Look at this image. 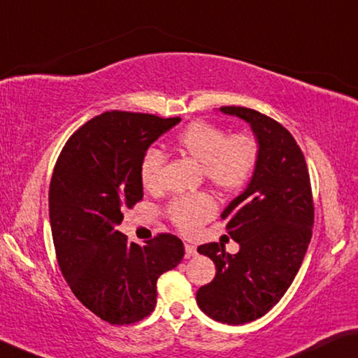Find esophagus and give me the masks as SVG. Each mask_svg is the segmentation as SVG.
<instances>
[{
	"instance_id": "esophagus-1",
	"label": "esophagus",
	"mask_w": 358,
	"mask_h": 358,
	"mask_svg": "<svg viewBox=\"0 0 358 358\" xmlns=\"http://www.w3.org/2000/svg\"><path fill=\"white\" fill-rule=\"evenodd\" d=\"M195 255H196V246L190 245V243H185V257H187V259H190V257H194Z\"/></svg>"
}]
</instances>
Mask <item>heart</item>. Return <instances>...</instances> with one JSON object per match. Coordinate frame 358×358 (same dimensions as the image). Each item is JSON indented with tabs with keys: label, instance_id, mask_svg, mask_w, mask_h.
<instances>
[{
	"label": "heart",
	"instance_id": "heart-1",
	"mask_svg": "<svg viewBox=\"0 0 358 358\" xmlns=\"http://www.w3.org/2000/svg\"><path fill=\"white\" fill-rule=\"evenodd\" d=\"M176 148L201 163L205 178L224 192L240 189L250 179L257 160L255 137L245 133L229 136L221 126L208 122H194L187 126L176 139ZM163 166V153L158 148H150L141 163V179L147 189L160 187ZM214 213L216 205L205 194L182 195L169 206L173 222L185 234L196 232Z\"/></svg>",
	"mask_w": 358,
	"mask_h": 358
}]
</instances>
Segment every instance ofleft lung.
<instances>
[{
    "label": "left lung",
    "mask_w": 358,
    "mask_h": 358,
    "mask_svg": "<svg viewBox=\"0 0 358 358\" xmlns=\"http://www.w3.org/2000/svg\"><path fill=\"white\" fill-rule=\"evenodd\" d=\"M219 112L251 126L257 160L250 184L221 214L238 252L229 255L219 243L198 246L216 266V277L196 291V302L213 320L245 325L266 315L299 271L312 238V190L304 155L288 129L251 108Z\"/></svg>",
    "instance_id": "left-lung-1"
}]
</instances>
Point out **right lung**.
<instances>
[{"mask_svg":"<svg viewBox=\"0 0 358 358\" xmlns=\"http://www.w3.org/2000/svg\"><path fill=\"white\" fill-rule=\"evenodd\" d=\"M180 122L106 112L71 134L54 166L49 219L57 262L81 304L112 325H129L157 306V280L184 257L178 236L129 243L117 230L124 208L144 196L142 158Z\"/></svg>","mask_w":358,"mask_h":358,"instance_id":"right-lung-1","label":"right lung"}]
</instances>
